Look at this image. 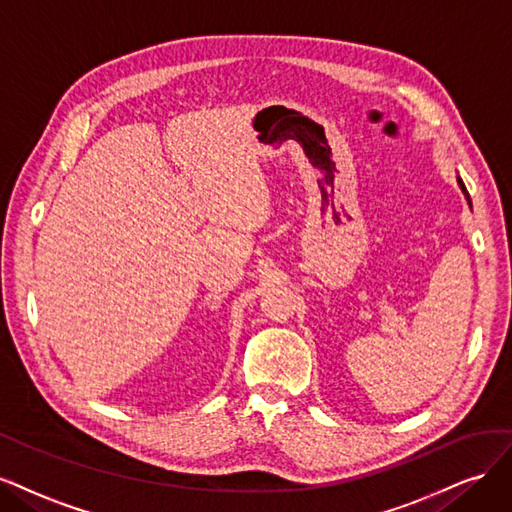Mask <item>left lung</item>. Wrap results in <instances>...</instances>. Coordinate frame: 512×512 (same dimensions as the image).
I'll return each mask as SVG.
<instances>
[{
  "label": "left lung",
  "instance_id": "8db88e82",
  "mask_svg": "<svg viewBox=\"0 0 512 512\" xmlns=\"http://www.w3.org/2000/svg\"><path fill=\"white\" fill-rule=\"evenodd\" d=\"M457 183H459V187H461V191H464L466 195H468V191H466V187H464V183H461V178H457ZM468 200H470V195H468Z\"/></svg>",
  "mask_w": 512,
  "mask_h": 512
}]
</instances>
